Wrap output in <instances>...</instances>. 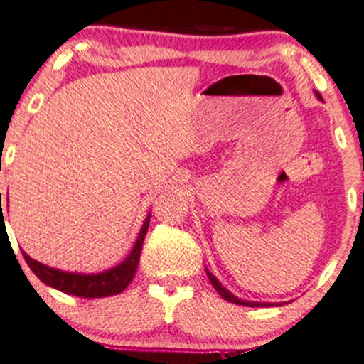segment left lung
<instances>
[{
    "label": "left lung",
    "mask_w": 364,
    "mask_h": 364,
    "mask_svg": "<svg viewBox=\"0 0 364 364\" xmlns=\"http://www.w3.org/2000/svg\"><path fill=\"white\" fill-rule=\"evenodd\" d=\"M316 97L321 100V97H319V95L316 93ZM205 273H207V278H209V282L213 283V287L215 290H218V294L221 295L223 299H225V301H228V302H233V304H238V306H247V307H261V306H273L271 304V302H252V301H243V299H238L237 295H233L230 292V290L228 289H225V287L221 285V283H219V279L214 277L213 273H209V269H205Z\"/></svg>",
    "instance_id": "8db88e82"
}]
</instances>
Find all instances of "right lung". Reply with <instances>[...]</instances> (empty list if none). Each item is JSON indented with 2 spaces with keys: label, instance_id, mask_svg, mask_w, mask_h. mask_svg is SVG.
<instances>
[{
  "label": "right lung",
  "instance_id": "right-lung-1",
  "mask_svg": "<svg viewBox=\"0 0 364 364\" xmlns=\"http://www.w3.org/2000/svg\"><path fill=\"white\" fill-rule=\"evenodd\" d=\"M0 202H1V193H0ZM150 215H146L145 223H143L141 230L134 243L133 250L129 255L121 262V264L114 266L112 269L103 271V273H95V274H82V273H67V271L55 269L46 264L31 259L26 252L23 259L29 264L33 273L41 279L43 283H46L48 287H53V289L60 290L63 294L75 295V297H85V299H97V297H109V295H117L121 294L124 289L131 283L134 273L138 269L139 262V254H141L143 240H145L146 230L150 225ZM0 221L3 223V207H1V218Z\"/></svg>",
  "mask_w": 364,
  "mask_h": 364
}]
</instances>
